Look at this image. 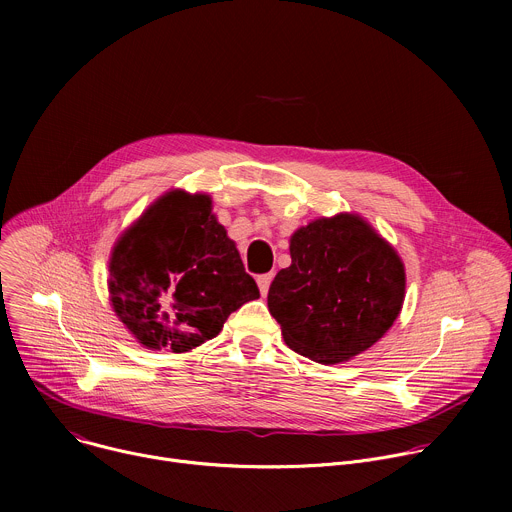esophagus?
Segmentation results:
<instances>
[{
    "label": "esophagus",
    "mask_w": 512,
    "mask_h": 512,
    "mask_svg": "<svg viewBox=\"0 0 512 512\" xmlns=\"http://www.w3.org/2000/svg\"><path fill=\"white\" fill-rule=\"evenodd\" d=\"M271 279H273V275H271V273H265V275H259V277H257V285H259L261 296H267L269 285H271Z\"/></svg>",
    "instance_id": "obj_1"
}]
</instances>
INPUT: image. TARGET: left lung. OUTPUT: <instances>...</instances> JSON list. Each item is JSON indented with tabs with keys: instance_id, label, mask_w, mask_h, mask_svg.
I'll use <instances>...</instances> for the list:
<instances>
[{
	"instance_id": "1",
	"label": "left lung",
	"mask_w": 512,
	"mask_h": 512,
	"mask_svg": "<svg viewBox=\"0 0 512 512\" xmlns=\"http://www.w3.org/2000/svg\"><path fill=\"white\" fill-rule=\"evenodd\" d=\"M289 255L267 306L291 350L322 364L346 362L399 318L403 259L360 214L338 212L300 227L289 237Z\"/></svg>"
}]
</instances>
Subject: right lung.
<instances>
[{
  "instance_id": "1",
  "label": "right lung",
  "mask_w": 512,
  "mask_h": 512,
  "mask_svg": "<svg viewBox=\"0 0 512 512\" xmlns=\"http://www.w3.org/2000/svg\"><path fill=\"white\" fill-rule=\"evenodd\" d=\"M109 302L145 348L184 354L257 300L241 255L212 212V198L172 188L119 235L109 257Z\"/></svg>"
}]
</instances>
